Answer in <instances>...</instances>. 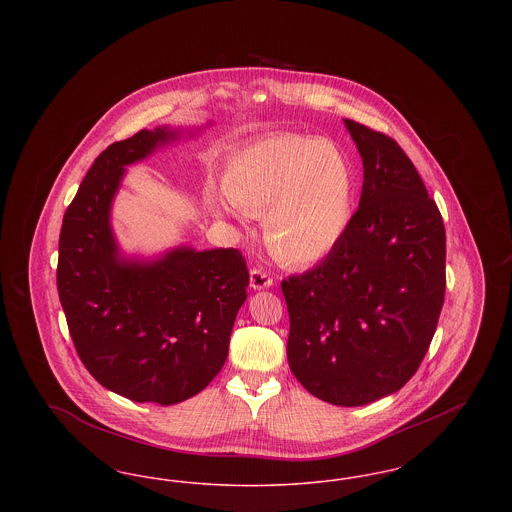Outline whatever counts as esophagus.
Here are the masks:
<instances>
[{
	"mask_svg": "<svg viewBox=\"0 0 512 512\" xmlns=\"http://www.w3.org/2000/svg\"><path fill=\"white\" fill-rule=\"evenodd\" d=\"M249 286L253 290H265L272 286V276L268 274L265 268H253L249 274Z\"/></svg>",
	"mask_w": 512,
	"mask_h": 512,
	"instance_id": "obj_1",
	"label": "esophagus"
}]
</instances>
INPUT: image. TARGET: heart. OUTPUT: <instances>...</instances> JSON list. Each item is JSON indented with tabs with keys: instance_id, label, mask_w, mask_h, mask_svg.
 I'll list each match as a JSON object with an SVG mask.
<instances>
[{
	"instance_id": "b5f03b06",
	"label": "heart",
	"mask_w": 512,
	"mask_h": 512,
	"mask_svg": "<svg viewBox=\"0 0 512 512\" xmlns=\"http://www.w3.org/2000/svg\"><path fill=\"white\" fill-rule=\"evenodd\" d=\"M222 190L249 215H265V244L282 265L307 267L330 255L353 217L355 176L332 142L276 134L236 151Z\"/></svg>"
}]
</instances>
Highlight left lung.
<instances>
[{
	"mask_svg": "<svg viewBox=\"0 0 512 512\" xmlns=\"http://www.w3.org/2000/svg\"><path fill=\"white\" fill-rule=\"evenodd\" d=\"M345 126L363 157L359 209L317 267L282 280L288 363L318 399L359 407L401 390L422 363L445 297V226L399 144Z\"/></svg>",
	"mask_w": 512,
	"mask_h": 512,
	"instance_id": "left-lung-1",
	"label": "left lung"
}]
</instances>
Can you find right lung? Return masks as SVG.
<instances>
[{"instance_id": "add662e5", "label": "right lung", "mask_w": 512, "mask_h": 512, "mask_svg": "<svg viewBox=\"0 0 512 512\" xmlns=\"http://www.w3.org/2000/svg\"><path fill=\"white\" fill-rule=\"evenodd\" d=\"M176 136L169 126L140 130L101 151L59 234L57 292L76 353L103 388L138 403L174 405L207 388L247 299L234 247H176L153 263L119 257L109 215L124 167Z\"/></svg>"}]
</instances>
